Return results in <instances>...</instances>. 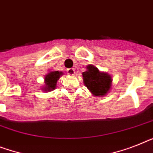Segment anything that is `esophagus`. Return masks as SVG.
I'll use <instances>...</instances> for the list:
<instances>
[{"label": "esophagus", "instance_id": "1", "mask_svg": "<svg viewBox=\"0 0 153 153\" xmlns=\"http://www.w3.org/2000/svg\"><path fill=\"white\" fill-rule=\"evenodd\" d=\"M67 74L70 76H74V74H75V70H74V69H72V68H70V69H68Z\"/></svg>", "mask_w": 153, "mask_h": 153}]
</instances>
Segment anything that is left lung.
<instances>
[{
    "label": "left lung",
    "mask_w": 153,
    "mask_h": 153,
    "mask_svg": "<svg viewBox=\"0 0 153 153\" xmlns=\"http://www.w3.org/2000/svg\"><path fill=\"white\" fill-rule=\"evenodd\" d=\"M86 69L87 70L82 73L84 85L94 96H105L110 91L113 84L111 75L100 71L93 65H88Z\"/></svg>",
    "instance_id": "1"
}]
</instances>
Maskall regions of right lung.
Listing matches in <instances>:
<instances>
[{"label": "right lung", "mask_w": 153, "mask_h": 153, "mask_svg": "<svg viewBox=\"0 0 153 153\" xmlns=\"http://www.w3.org/2000/svg\"><path fill=\"white\" fill-rule=\"evenodd\" d=\"M63 75V72L51 70L45 76L44 85L41 87V90L45 92H49L55 90L57 88V83L59 78Z\"/></svg>", "instance_id": "right-lung-1"}]
</instances>
